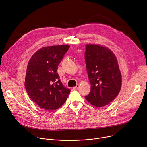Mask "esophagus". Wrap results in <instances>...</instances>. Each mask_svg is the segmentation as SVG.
I'll return each mask as SVG.
<instances>
[{"instance_id":"obj_1","label":"esophagus","mask_w":147,"mask_h":147,"mask_svg":"<svg viewBox=\"0 0 147 147\" xmlns=\"http://www.w3.org/2000/svg\"><path fill=\"white\" fill-rule=\"evenodd\" d=\"M79 87H80V85L79 84H77L76 86L73 87V89L74 90H77L79 88Z\"/></svg>"}]
</instances>
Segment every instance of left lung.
Instances as JSON below:
<instances>
[{
	"mask_svg": "<svg viewBox=\"0 0 147 147\" xmlns=\"http://www.w3.org/2000/svg\"><path fill=\"white\" fill-rule=\"evenodd\" d=\"M85 60L90 92L85 96L94 106L102 107L113 101L120 92L122 76L114 54L107 47L86 44Z\"/></svg>",
	"mask_w": 147,
	"mask_h": 147,
	"instance_id": "8db88e82",
	"label": "left lung"
}]
</instances>
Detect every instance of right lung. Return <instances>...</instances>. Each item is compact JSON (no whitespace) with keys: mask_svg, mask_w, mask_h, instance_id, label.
<instances>
[{"mask_svg":"<svg viewBox=\"0 0 147 147\" xmlns=\"http://www.w3.org/2000/svg\"><path fill=\"white\" fill-rule=\"evenodd\" d=\"M70 45L44 47L31 57L27 66L25 86L32 100L44 110H55L66 101L70 89L59 79L58 66Z\"/></svg>","mask_w":147,"mask_h":147,"instance_id":"right-lung-1","label":"right lung"}]
</instances>
